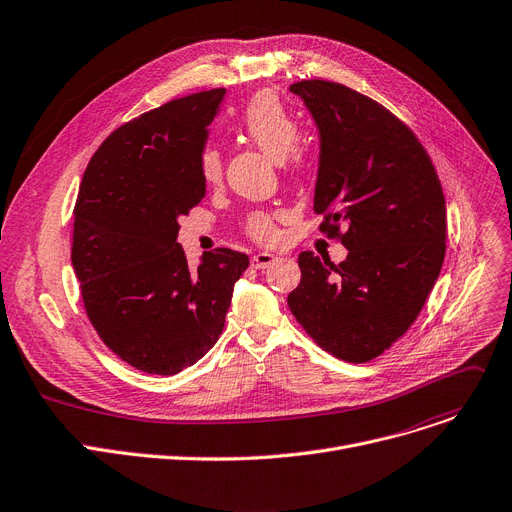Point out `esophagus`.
<instances>
[{"label":"esophagus","instance_id":"esophagus-1","mask_svg":"<svg viewBox=\"0 0 512 512\" xmlns=\"http://www.w3.org/2000/svg\"><path fill=\"white\" fill-rule=\"evenodd\" d=\"M276 259H278V257L271 255V253H255L253 259H251V265H253L255 269H265V267H269L271 263H274Z\"/></svg>","mask_w":512,"mask_h":512}]
</instances>
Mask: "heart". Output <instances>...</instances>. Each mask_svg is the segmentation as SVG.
<instances>
[{"label": "heart", "instance_id": "b5f03b06", "mask_svg": "<svg viewBox=\"0 0 512 512\" xmlns=\"http://www.w3.org/2000/svg\"><path fill=\"white\" fill-rule=\"evenodd\" d=\"M241 131L247 138L276 162H300V154L294 148L296 121L282 105L280 98L271 92L255 94L241 115ZM201 177L206 183H218L222 177V158L216 148H206L199 160ZM249 232L257 241L269 243L276 238V220L269 214H253L247 222Z\"/></svg>", "mask_w": 512, "mask_h": 512}]
</instances>
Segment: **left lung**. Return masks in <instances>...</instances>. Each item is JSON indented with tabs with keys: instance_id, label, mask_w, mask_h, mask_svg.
<instances>
[{
	"instance_id": "8db88e82",
	"label": "left lung",
	"mask_w": 512,
	"mask_h": 512,
	"mask_svg": "<svg viewBox=\"0 0 512 512\" xmlns=\"http://www.w3.org/2000/svg\"><path fill=\"white\" fill-rule=\"evenodd\" d=\"M319 129L315 212L339 232L346 261L298 255L288 294L296 321L346 362H368L410 329L445 261L447 208L412 129L379 102L325 80L290 86Z\"/></svg>"
}]
</instances>
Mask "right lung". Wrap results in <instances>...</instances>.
I'll return each mask as SVG.
<instances>
[{
    "instance_id": "add662e5",
    "label": "right lung",
    "mask_w": 512,
    "mask_h": 512,
    "mask_svg": "<svg viewBox=\"0 0 512 512\" xmlns=\"http://www.w3.org/2000/svg\"><path fill=\"white\" fill-rule=\"evenodd\" d=\"M226 90L170 100L92 156L74 208L72 265L96 333L121 360L170 377L218 342L249 257L203 253L189 269L179 218L206 197L199 160Z\"/></svg>"
}]
</instances>
